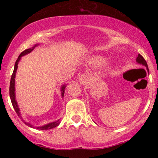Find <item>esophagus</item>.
<instances>
[{"mask_svg": "<svg viewBox=\"0 0 158 158\" xmlns=\"http://www.w3.org/2000/svg\"><path fill=\"white\" fill-rule=\"evenodd\" d=\"M79 80L80 81L81 84L85 85L88 82V80H89V78H88V76L85 75V74H82V75H81L80 77H79Z\"/></svg>", "mask_w": 158, "mask_h": 158, "instance_id": "obj_1", "label": "esophagus"}]
</instances>
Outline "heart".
<instances>
[{"instance_id":"b5f03b06","label":"heart","mask_w":158,"mask_h":158,"mask_svg":"<svg viewBox=\"0 0 158 158\" xmlns=\"http://www.w3.org/2000/svg\"><path fill=\"white\" fill-rule=\"evenodd\" d=\"M105 61H106L105 58L99 56H94V57H92L90 60V64L94 65V66H100V65L104 64Z\"/></svg>"}]
</instances>
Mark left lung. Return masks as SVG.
I'll list each match as a JSON object with an SVG mask.
<instances>
[{"instance_id":"obj_1","label":"left lung","mask_w":158,"mask_h":158,"mask_svg":"<svg viewBox=\"0 0 158 158\" xmlns=\"http://www.w3.org/2000/svg\"><path fill=\"white\" fill-rule=\"evenodd\" d=\"M137 61L139 63V64H142L143 65H144V66H146V68H147V70H148L147 63H146V61L144 59V58H143L140 54H138V56H137Z\"/></svg>"}]
</instances>
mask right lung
Segmentation results:
<instances>
[{"label":"right lung","instance_id":"right-lung-1","mask_svg":"<svg viewBox=\"0 0 158 158\" xmlns=\"http://www.w3.org/2000/svg\"><path fill=\"white\" fill-rule=\"evenodd\" d=\"M35 46H36V45H35V46H34L33 48H30V49H27V50H23V51L21 52V54H20L19 56V58H18V59L15 61V68H14L13 73H12V77H11L10 84V99H11V102H12V106H13L14 109H15V110L16 114H18V116H19V117L21 119H22V117H21V113H20V110H19V107H18V104H17V102H16V100H15V73H16V70H17V68H18V64H19V62L20 59H21V56L26 55V54L29 53V52H31L32 50H33L34 48H35ZM65 87H66V85H63V86L61 87V91H62V93H61V95H62V97H64ZM21 120H23V119H21ZM23 122L25 124L27 125V126H30V127H32V128H34V127L32 126V125L29 124V123H26V122H25V121L23 120ZM59 123H60V119H59V120L56 121V122L49 123V124L45 125V126H44L36 127V128H37V129H39V130L51 129V128H55V127L59 126Z\"/></svg>","mask_w":158,"mask_h":158}]
</instances>
